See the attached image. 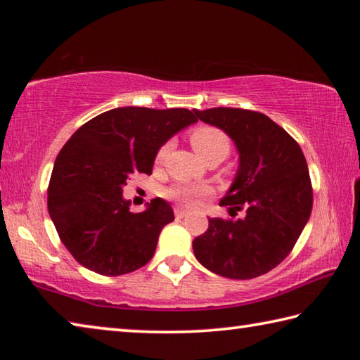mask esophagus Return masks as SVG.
I'll use <instances>...</instances> for the list:
<instances>
[{"mask_svg": "<svg viewBox=\"0 0 360 360\" xmlns=\"http://www.w3.org/2000/svg\"><path fill=\"white\" fill-rule=\"evenodd\" d=\"M186 214H187V210L181 208V206H176V208H174V216L176 217H184Z\"/></svg>", "mask_w": 360, "mask_h": 360, "instance_id": "1", "label": "esophagus"}]
</instances>
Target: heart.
Here are the masks:
<instances>
[{
  "label": "heart",
  "instance_id": "obj_1",
  "mask_svg": "<svg viewBox=\"0 0 360 360\" xmlns=\"http://www.w3.org/2000/svg\"><path fill=\"white\" fill-rule=\"evenodd\" d=\"M191 144L195 152L203 158L205 162L217 160L221 162L230 154L231 141L229 135L217 127L200 125L191 131ZM169 152V144H163L157 152V162L162 163ZM210 188L205 186L181 184L169 191V197L182 205H192L198 197L208 195Z\"/></svg>",
  "mask_w": 360,
  "mask_h": 360
}]
</instances>
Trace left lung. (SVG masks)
I'll list each match as a JSON object with an SVG mask.
<instances>
[{
  "label": "left lung",
  "mask_w": 360,
  "mask_h": 360,
  "mask_svg": "<svg viewBox=\"0 0 360 360\" xmlns=\"http://www.w3.org/2000/svg\"><path fill=\"white\" fill-rule=\"evenodd\" d=\"M197 119L233 139L240 168L221 206L233 219H208L193 254L210 271L252 279L290 254L313 208V187L300 146L268 115L240 108L193 109ZM241 210L243 217L234 216Z\"/></svg>",
  "instance_id": "left-lung-1"
}]
</instances>
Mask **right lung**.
<instances>
[{"label":"right lung","mask_w":360,"mask_h":360,"mask_svg":"<svg viewBox=\"0 0 360 360\" xmlns=\"http://www.w3.org/2000/svg\"><path fill=\"white\" fill-rule=\"evenodd\" d=\"M184 108H115L84 124L60 150L47 188V208L65 248L103 276L144 266L158 235L174 221L169 203L154 198L131 212L122 188L133 174H150L158 149L195 124Z\"/></svg>","instance_id":"obj_1"}]
</instances>
